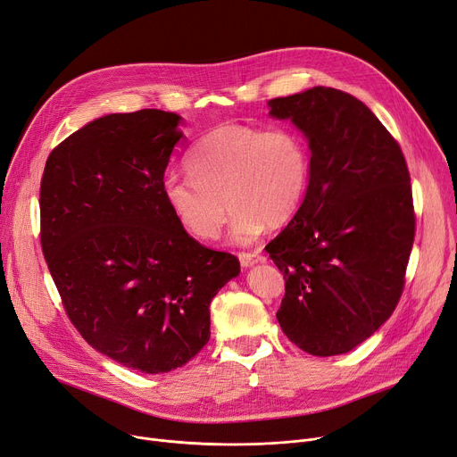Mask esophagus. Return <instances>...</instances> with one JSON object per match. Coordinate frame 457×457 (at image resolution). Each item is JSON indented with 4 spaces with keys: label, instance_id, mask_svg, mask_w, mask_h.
Here are the masks:
<instances>
[{
    "label": "esophagus",
    "instance_id": "esophagus-1",
    "mask_svg": "<svg viewBox=\"0 0 457 457\" xmlns=\"http://www.w3.org/2000/svg\"><path fill=\"white\" fill-rule=\"evenodd\" d=\"M266 256L260 254V253H240V262L244 268H249V266H254L258 262H264Z\"/></svg>",
    "mask_w": 457,
    "mask_h": 457
}]
</instances>
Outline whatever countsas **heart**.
I'll list each match as a JSON object with an SVG mask.
<instances>
[{
  "instance_id": "1",
  "label": "heart",
  "mask_w": 457,
  "mask_h": 457,
  "mask_svg": "<svg viewBox=\"0 0 457 457\" xmlns=\"http://www.w3.org/2000/svg\"><path fill=\"white\" fill-rule=\"evenodd\" d=\"M187 177L169 175L162 197L177 223L195 240L221 232L229 204L230 242L251 244L266 225L288 223L311 179L309 146L295 129L221 124L189 150Z\"/></svg>"
}]
</instances>
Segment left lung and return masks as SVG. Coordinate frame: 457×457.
Masks as SVG:
<instances>
[{"label":"left lung","mask_w":457,"mask_h":457,"mask_svg":"<svg viewBox=\"0 0 457 457\" xmlns=\"http://www.w3.org/2000/svg\"><path fill=\"white\" fill-rule=\"evenodd\" d=\"M270 107L311 146L305 199L266 245L285 275L277 320L303 352L347 353L402 297L417 225L409 169L398 141L344 91L312 87Z\"/></svg>","instance_id":"8db88e82"}]
</instances>
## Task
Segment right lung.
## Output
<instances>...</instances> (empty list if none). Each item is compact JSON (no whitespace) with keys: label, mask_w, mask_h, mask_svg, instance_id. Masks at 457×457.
<instances>
[{"label":"right lung","mask_w":457,"mask_h":457,"mask_svg":"<svg viewBox=\"0 0 457 457\" xmlns=\"http://www.w3.org/2000/svg\"><path fill=\"white\" fill-rule=\"evenodd\" d=\"M179 120L162 110L96 119L50 152L40 180V245L64 312L95 350L143 374L203 350L210 301L240 273L163 203Z\"/></svg>","instance_id":"obj_1"}]
</instances>
